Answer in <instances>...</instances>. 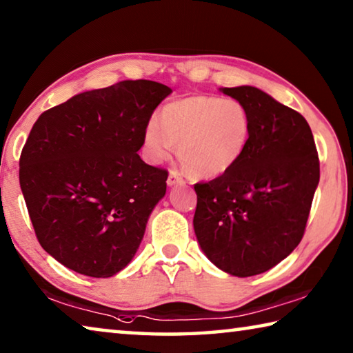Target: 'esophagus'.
<instances>
[{
  "label": "esophagus",
  "mask_w": 353,
  "mask_h": 353,
  "mask_svg": "<svg viewBox=\"0 0 353 353\" xmlns=\"http://www.w3.org/2000/svg\"><path fill=\"white\" fill-rule=\"evenodd\" d=\"M166 183H168V187H176V185H183L185 181L177 171H170L168 181H166Z\"/></svg>",
  "instance_id": "esophagus-1"
}]
</instances>
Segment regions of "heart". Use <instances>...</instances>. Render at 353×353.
I'll list each match as a JSON object with an SVG mask.
<instances>
[{"label": "heart", "instance_id": "heart-1", "mask_svg": "<svg viewBox=\"0 0 353 353\" xmlns=\"http://www.w3.org/2000/svg\"><path fill=\"white\" fill-rule=\"evenodd\" d=\"M250 137V115L234 98L191 97L166 104L149 121L143 149L151 163H162L179 146V160L193 177L225 174L240 162Z\"/></svg>", "mask_w": 353, "mask_h": 353}]
</instances>
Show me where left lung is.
I'll return each mask as SVG.
<instances>
[{
	"mask_svg": "<svg viewBox=\"0 0 353 353\" xmlns=\"http://www.w3.org/2000/svg\"><path fill=\"white\" fill-rule=\"evenodd\" d=\"M219 92L246 107L250 137L234 168L194 185V234L214 266L250 277L279 265L301 243L319 183V159L301 113L256 87Z\"/></svg>",
	"mask_w": 353,
	"mask_h": 353,
	"instance_id": "obj_1",
	"label": "left lung"
}]
</instances>
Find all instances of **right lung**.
Segmentation results:
<instances>
[{"label":"right lung","mask_w":353,"mask_h":353,"mask_svg":"<svg viewBox=\"0 0 353 353\" xmlns=\"http://www.w3.org/2000/svg\"><path fill=\"white\" fill-rule=\"evenodd\" d=\"M172 90L123 81L41 113L20 157V187L40 246L68 270L105 279L135 256L168 172L137 154Z\"/></svg>","instance_id":"add662e5"}]
</instances>
